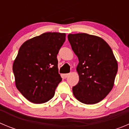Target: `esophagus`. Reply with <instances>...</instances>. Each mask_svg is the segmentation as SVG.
Returning a JSON list of instances; mask_svg holds the SVG:
<instances>
[{"mask_svg":"<svg viewBox=\"0 0 129 129\" xmlns=\"http://www.w3.org/2000/svg\"><path fill=\"white\" fill-rule=\"evenodd\" d=\"M69 75H70V74H63V77H64V78H67Z\"/></svg>","mask_w":129,"mask_h":129,"instance_id":"34e87169","label":"esophagus"}]
</instances>
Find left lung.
<instances>
[{
  "mask_svg": "<svg viewBox=\"0 0 129 129\" xmlns=\"http://www.w3.org/2000/svg\"><path fill=\"white\" fill-rule=\"evenodd\" d=\"M68 40L79 60V80L73 87V94L84 104L99 103L113 87L118 71L111 48L101 37L85 33L70 34Z\"/></svg>",
  "mask_w": 129,
  "mask_h": 129,
  "instance_id": "left-lung-1",
  "label": "left lung"
}]
</instances>
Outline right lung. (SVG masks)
<instances>
[{
	"label": "right lung",
	"mask_w": 129,
	"mask_h": 129,
	"mask_svg": "<svg viewBox=\"0 0 129 129\" xmlns=\"http://www.w3.org/2000/svg\"><path fill=\"white\" fill-rule=\"evenodd\" d=\"M66 34L46 32L25 41L13 63L16 86L31 103L42 104L53 97L62 81L57 54Z\"/></svg>",
	"instance_id": "add662e5"
}]
</instances>
